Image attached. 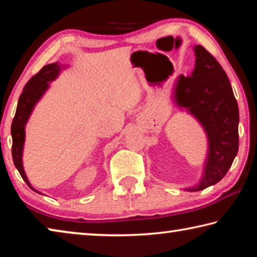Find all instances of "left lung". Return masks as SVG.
I'll use <instances>...</instances> for the list:
<instances>
[{
    "mask_svg": "<svg viewBox=\"0 0 257 257\" xmlns=\"http://www.w3.org/2000/svg\"><path fill=\"white\" fill-rule=\"evenodd\" d=\"M194 71L178 77L173 88L175 103L197 119L208 143L202 179L185 189L188 191L203 190L222 179L239 147V110L227 73L202 45L194 46Z\"/></svg>",
    "mask_w": 257,
    "mask_h": 257,
    "instance_id": "1",
    "label": "left lung"
}]
</instances>
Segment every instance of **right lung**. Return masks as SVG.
<instances>
[{
    "label": "right lung",
    "instance_id": "1",
    "mask_svg": "<svg viewBox=\"0 0 257 257\" xmlns=\"http://www.w3.org/2000/svg\"><path fill=\"white\" fill-rule=\"evenodd\" d=\"M66 67L61 66L58 62L46 64L43 67L40 72L36 73L34 77L30 78V80L24 87L23 93H21L18 106H17L16 115L11 124V135H12V159L16 168L18 169L20 176L23 177L26 184L28 185L30 189H33L36 193L41 194L30 185L27 176H26L24 165H23V151L25 144V127L28 122V119L34 110L35 105L42 98L43 95L50 87V82L55 80L62 69Z\"/></svg>",
    "mask_w": 257,
    "mask_h": 257
}]
</instances>
